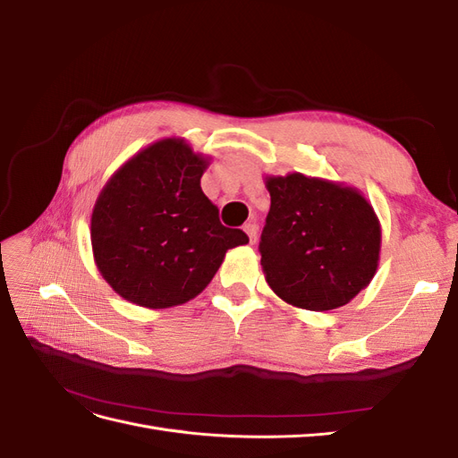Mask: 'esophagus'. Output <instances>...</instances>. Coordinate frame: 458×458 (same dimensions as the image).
I'll list each match as a JSON object with an SVG mask.
<instances>
[{"instance_id":"obj_1","label":"esophagus","mask_w":458,"mask_h":458,"mask_svg":"<svg viewBox=\"0 0 458 458\" xmlns=\"http://www.w3.org/2000/svg\"><path fill=\"white\" fill-rule=\"evenodd\" d=\"M242 229L246 231L248 239H250V242L254 244V242H256V239H258V225L254 224V221H248V224H244V227H242Z\"/></svg>"}]
</instances>
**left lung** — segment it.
I'll list each match as a JSON object with an SVG mask.
<instances>
[{
  "label": "left lung",
  "mask_w": 458,
  "mask_h": 458,
  "mask_svg": "<svg viewBox=\"0 0 458 458\" xmlns=\"http://www.w3.org/2000/svg\"><path fill=\"white\" fill-rule=\"evenodd\" d=\"M271 208L259 254L266 281L310 311L345 306L369 286L380 258V221L353 187L303 174L266 177Z\"/></svg>",
  "instance_id": "left-lung-1"
}]
</instances>
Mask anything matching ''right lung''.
<instances>
[{
	"label": "right lung",
	"instance_id": "1",
	"mask_svg": "<svg viewBox=\"0 0 458 458\" xmlns=\"http://www.w3.org/2000/svg\"><path fill=\"white\" fill-rule=\"evenodd\" d=\"M208 158L170 137L137 152L108 179L91 214V246L103 279L148 310L179 306L214 279L246 233L221 225L200 177Z\"/></svg>",
	"mask_w": 458,
	"mask_h": 458
}]
</instances>
